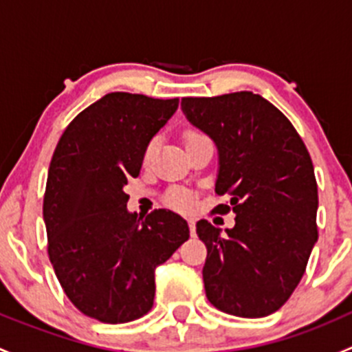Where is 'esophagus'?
Wrapping results in <instances>:
<instances>
[{
  "instance_id": "1",
  "label": "esophagus",
  "mask_w": 352,
  "mask_h": 352,
  "mask_svg": "<svg viewBox=\"0 0 352 352\" xmlns=\"http://www.w3.org/2000/svg\"><path fill=\"white\" fill-rule=\"evenodd\" d=\"M189 230H190V235H196V219L189 218Z\"/></svg>"
}]
</instances>
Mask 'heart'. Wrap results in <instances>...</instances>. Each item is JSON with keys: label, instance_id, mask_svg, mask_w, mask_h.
I'll return each mask as SVG.
<instances>
[{"label": "heart", "instance_id": "1", "mask_svg": "<svg viewBox=\"0 0 352 352\" xmlns=\"http://www.w3.org/2000/svg\"><path fill=\"white\" fill-rule=\"evenodd\" d=\"M196 138H199V134H196V133H189V134H187V141L196 140ZM153 146H155V143H151L150 146H148L146 156L151 155V151H153ZM172 204L177 206V208H180V209H190V208H192L194 202H192V199H190L189 196H184V194H175V196L172 197Z\"/></svg>", "mask_w": 352, "mask_h": 352}]
</instances>
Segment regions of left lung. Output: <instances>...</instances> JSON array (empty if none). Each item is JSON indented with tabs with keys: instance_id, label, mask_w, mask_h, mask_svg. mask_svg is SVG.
<instances>
[{
	"instance_id": "1",
	"label": "left lung",
	"mask_w": 352,
	"mask_h": 352,
	"mask_svg": "<svg viewBox=\"0 0 352 352\" xmlns=\"http://www.w3.org/2000/svg\"><path fill=\"white\" fill-rule=\"evenodd\" d=\"M182 112L214 143V189L232 196L236 214L225 233L206 219L196 225L208 248L206 296L236 317L274 314L303 278L318 239L317 180L307 146L285 113L252 91L182 98Z\"/></svg>"
}]
</instances>
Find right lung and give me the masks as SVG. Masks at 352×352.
Returning <instances> with one entry per match:
<instances>
[{
  "label": "right lung",
  "instance_id": "add662e5",
  "mask_svg": "<svg viewBox=\"0 0 352 352\" xmlns=\"http://www.w3.org/2000/svg\"><path fill=\"white\" fill-rule=\"evenodd\" d=\"M177 107L179 98L107 94L71 120L49 165V258L71 303L105 324L151 310L155 269L189 239L182 216L156 209L143 219L124 192Z\"/></svg>",
  "mask_w": 352,
  "mask_h": 352
}]
</instances>
